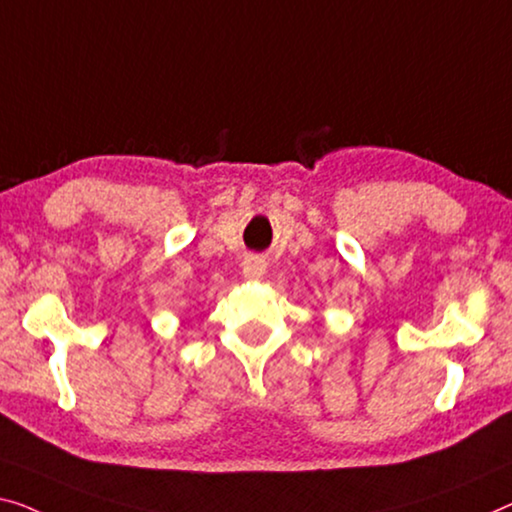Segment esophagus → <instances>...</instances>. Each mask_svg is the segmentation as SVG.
I'll return each mask as SVG.
<instances>
[{"mask_svg": "<svg viewBox=\"0 0 512 512\" xmlns=\"http://www.w3.org/2000/svg\"><path fill=\"white\" fill-rule=\"evenodd\" d=\"M264 271H266V262H264L262 257H257V255H250V257H246L241 262V273L246 278H250V280L262 278Z\"/></svg>", "mask_w": 512, "mask_h": 512, "instance_id": "1", "label": "esophagus"}]
</instances>
